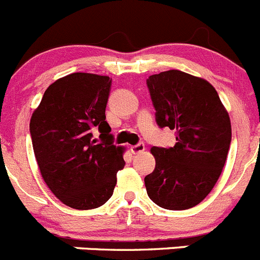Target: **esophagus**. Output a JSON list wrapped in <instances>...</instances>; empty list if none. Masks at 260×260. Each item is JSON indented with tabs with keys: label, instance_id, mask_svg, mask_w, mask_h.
Segmentation results:
<instances>
[{
	"label": "esophagus",
	"instance_id": "1",
	"mask_svg": "<svg viewBox=\"0 0 260 260\" xmlns=\"http://www.w3.org/2000/svg\"><path fill=\"white\" fill-rule=\"evenodd\" d=\"M130 150H132L133 154H139V153L144 152L145 145L143 144V143H139V144L137 145H132V147H130Z\"/></svg>",
	"mask_w": 260,
	"mask_h": 260
}]
</instances>
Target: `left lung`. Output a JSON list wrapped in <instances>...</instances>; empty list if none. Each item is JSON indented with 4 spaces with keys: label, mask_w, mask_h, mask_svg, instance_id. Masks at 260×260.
Segmentation results:
<instances>
[{
    "label": "left lung",
    "mask_w": 260,
    "mask_h": 260,
    "mask_svg": "<svg viewBox=\"0 0 260 260\" xmlns=\"http://www.w3.org/2000/svg\"><path fill=\"white\" fill-rule=\"evenodd\" d=\"M160 127L176 130L172 148H150L155 169L145 176L148 197L165 209L198 206L221 176L231 143V121L206 79L180 70L147 80Z\"/></svg>",
    "instance_id": "8db88e82"
}]
</instances>
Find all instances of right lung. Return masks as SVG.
Masks as SVG:
<instances>
[{
    "label": "right lung",
    "mask_w": 260,
    "mask_h": 260,
    "mask_svg": "<svg viewBox=\"0 0 260 260\" xmlns=\"http://www.w3.org/2000/svg\"><path fill=\"white\" fill-rule=\"evenodd\" d=\"M111 79L74 73L44 91L30 118L34 155L48 189L70 208L103 206L123 169L125 148L112 144L106 106ZM97 127L103 142L92 139Z\"/></svg>",
    "instance_id": "obj_1"
}]
</instances>
